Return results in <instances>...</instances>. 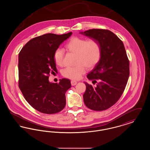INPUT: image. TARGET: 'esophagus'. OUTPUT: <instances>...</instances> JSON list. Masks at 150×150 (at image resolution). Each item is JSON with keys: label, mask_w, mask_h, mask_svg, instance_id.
<instances>
[{"label": "esophagus", "mask_w": 150, "mask_h": 150, "mask_svg": "<svg viewBox=\"0 0 150 150\" xmlns=\"http://www.w3.org/2000/svg\"><path fill=\"white\" fill-rule=\"evenodd\" d=\"M71 84L72 86H75L77 84V81L75 80H71Z\"/></svg>", "instance_id": "34e87169"}]
</instances>
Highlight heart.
<instances>
[{"instance_id": "obj_1", "label": "heart", "mask_w": 150, "mask_h": 150, "mask_svg": "<svg viewBox=\"0 0 150 150\" xmlns=\"http://www.w3.org/2000/svg\"><path fill=\"white\" fill-rule=\"evenodd\" d=\"M65 48L69 52L76 55L75 67H67L62 71V75L74 80H77L85 73L86 67L91 69L100 61L101 49L97 41L74 37L65 45ZM55 64L62 66L64 64V52L61 49L55 50L53 54Z\"/></svg>"}]
</instances>
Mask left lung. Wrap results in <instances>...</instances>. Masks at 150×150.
<instances>
[{"mask_svg": "<svg viewBox=\"0 0 150 150\" xmlns=\"http://www.w3.org/2000/svg\"><path fill=\"white\" fill-rule=\"evenodd\" d=\"M80 34L97 41L101 49L99 62L87 75L96 86L84 82V103L94 111L106 110L120 98L128 80L129 61L124 44L108 30L90 29Z\"/></svg>", "mask_w": 150, "mask_h": 150, "instance_id": "1", "label": "left lung"}]
</instances>
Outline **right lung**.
Returning a JSON list of instances; mask_svg holds the SVG:
<instances>
[{"mask_svg":"<svg viewBox=\"0 0 150 150\" xmlns=\"http://www.w3.org/2000/svg\"><path fill=\"white\" fill-rule=\"evenodd\" d=\"M48 33L31 39L18 55L19 87L25 100L38 111L59 112L66 105L65 93L71 88L68 79L58 83L49 81L51 71H57L53 59L55 50L72 35Z\"/></svg>","mask_w":150,"mask_h":150,"instance_id":"1","label":"right lung"}]
</instances>
